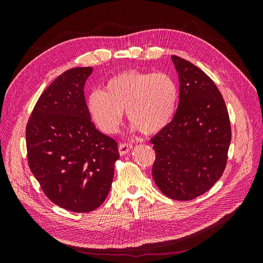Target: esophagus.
<instances>
[{"label": "esophagus", "instance_id": "obj_1", "mask_svg": "<svg viewBox=\"0 0 263 263\" xmlns=\"http://www.w3.org/2000/svg\"><path fill=\"white\" fill-rule=\"evenodd\" d=\"M132 148H133V145H130V144H121L118 147L119 155H121V156L127 155L132 150Z\"/></svg>", "mask_w": 263, "mask_h": 263}]
</instances>
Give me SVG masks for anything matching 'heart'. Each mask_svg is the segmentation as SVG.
<instances>
[{
	"label": "heart",
	"mask_w": 263,
	"mask_h": 263,
	"mask_svg": "<svg viewBox=\"0 0 263 263\" xmlns=\"http://www.w3.org/2000/svg\"><path fill=\"white\" fill-rule=\"evenodd\" d=\"M177 101L178 87L168 74L127 71L109 79L103 92L93 91L86 107L103 133H116L126 110L132 129L151 135L169 124Z\"/></svg>",
	"instance_id": "obj_1"
}]
</instances>
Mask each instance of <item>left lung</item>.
<instances>
[{
	"instance_id": "left-lung-1",
	"label": "left lung",
	"mask_w": 263,
	"mask_h": 263,
	"mask_svg": "<svg viewBox=\"0 0 263 263\" xmlns=\"http://www.w3.org/2000/svg\"><path fill=\"white\" fill-rule=\"evenodd\" d=\"M179 76V105L172 121L150 141L153 178L161 192L190 201L209 191L227 162L232 129L228 110L212 79L193 63L171 55Z\"/></svg>"
}]
</instances>
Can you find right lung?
Masks as SVG:
<instances>
[{
	"label": "right lung",
	"mask_w": 263,
	"mask_h": 263,
	"mask_svg": "<svg viewBox=\"0 0 263 263\" xmlns=\"http://www.w3.org/2000/svg\"><path fill=\"white\" fill-rule=\"evenodd\" d=\"M92 71L60 74L38 99L26 127L31 173L51 202L76 213L105 201L119 158L117 142L95 128L86 107L84 84Z\"/></svg>",
	"instance_id": "obj_1"
}]
</instances>
